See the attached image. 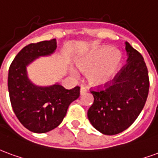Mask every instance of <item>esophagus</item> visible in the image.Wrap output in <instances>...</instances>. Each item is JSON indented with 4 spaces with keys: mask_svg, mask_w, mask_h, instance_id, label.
<instances>
[{
    "mask_svg": "<svg viewBox=\"0 0 158 158\" xmlns=\"http://www.w3.org/2000/svg\"><path fill=\"white\" fill-rule=\"evenodd\" d=\"M87 92V88H86V87H81V89H80V94H81V95H83L84 93H86Z\"/></svg>",
    "mask_w": 158,
    "mask_h": 158,
    "instance_id": "obj_1",
    "label": "esophagus"
}]
</instances>
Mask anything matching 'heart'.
Here are the masks:
<instances>
[{
	"label": "heart",
	"mask_w": 158,
	"mask_h": 158,
	"mask_svg": "<svg viewBox=\"0 0 158 158\" xmlns=\"http://www.w3.org/2000/svg\"><path fill=\"white\" fill-rule=\"evenodd\" d=\"M123 56L120 51L113 50L110 46H101L90 50L77 60V65L83 73H88V81L93 86H102L109 83L115 77L120 67ZM77 77V72L71 70Z\"/></svg>",
	"instance_id": "heart-1"
}]
</instances>
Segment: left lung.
<instances>
[{"instance_id":"obj_1","label":"left lung","mask_w":158,"mask_h":158,"mask_svg":"<svg viewBox=\"0 0 158 158\" xmlns=\"http://www.w3.org/2000/svg\"><path fill=\"white\" fill-rule=\"evenodd\" d=\"M126 64L104 89L91 91L94 101L87 111L93 127L103 135L125 131L143 109L149 92V77L142 55L128 42Z\"/></svg>"}]
</instances>
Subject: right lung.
<instances>
[{
  "instance_id": "1",
  "label": "right lung",
  "mask_w": 158,
  "mask_h": 158,
  "mask_svg": "<svg viewBox=\"0 0 158 158\" xmlns=\"http://www.w3.org/2000/svg\"><path fill=\"white\" fill-rule=\"evenodd\" d=\"M56 40L30 44L16 55L8 72V91L15 114L24 127L34 133L54 130L65 118L69 105L77 99L80 87L65 89L59 83L41 87L28 77L27 66L41 56L54 54Z\"/></svg>"
}]
</instances>
